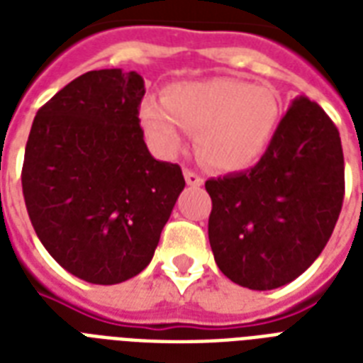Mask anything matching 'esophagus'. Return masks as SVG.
Returning a JSON list of instances; mask_svg holds the SVG:
<instances>
[{"label":"esophagus","mask_w":363,"mask_h":363,"mask_svg":"<svg viewBox=\"0 0 363 363\" xmlns=\"http://www.w3.org/2000/svg\"><path fill=\"white\" fill-rule=\"evenodd\" d=\"M184 179H186V184L188 186H201L203 184V179L198 175V173H194L190 169H184Z\"/></svg>","instance_id":"1"}]
</instances>
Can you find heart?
I'll return each instance as SVG.
<instances>
[{
  "mask_svg": "<svg viewBox=\"0 0 363 363\" xmlns=\"http://www.w3.org/2000/svg\"><path fill=\"white\" fill-rule=\"evenodd\" d=\"M148 139L165 156L181 152L186 131L198 133V150L213 169H248L269 148L281 118L273 90L239 79L211 77L165 88L164 104L145 99L139 107Z\"/></svg>",
  "mask_w": 363,
  "mask_h": 363,
  "instance_id": "1",
  "label": "heart"
}]
</instances>
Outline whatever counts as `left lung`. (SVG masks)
<instances>
[{
  "label": "left lung",
  "mask_w": 363,
  "mask_h": 363,
  "mask_svg": "<svg viewBox=\"0 0 363 363\" xmlns=\"http://www.w3.org/2000/svg\"><path fill=\"white\" fill-rule=\"evenodd\" d=\"M209 242L239 286L273 290L309 269L332 238L345 194L341 137L315 101L299 96L254 167L209 179Z\"/></svg>",
  "instance_id": "obj_1"
}]
</instances>
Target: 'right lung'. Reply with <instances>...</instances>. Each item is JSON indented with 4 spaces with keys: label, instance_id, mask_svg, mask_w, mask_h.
Returning a JSON list of instances; mask_svg holds the SVG:
<instances>
[{
    "label": "right lung",
    "instance_id": "right-lung-1",
    "mask_svg": "<svg viewBox=\"0 0 363 363\" xmlns=\"http://www.w3.org/2000/svg\"><path fill=\"white\" fill-rule=\"evenodd\" d=\"M135 71H88L37 111L22 192L37 238L71 275L118 284L139 275L184 190L181 167L148 152Z\"/></svg>",
    "mask_w": 363,
    "mask_h": 363
}]
</instances>
